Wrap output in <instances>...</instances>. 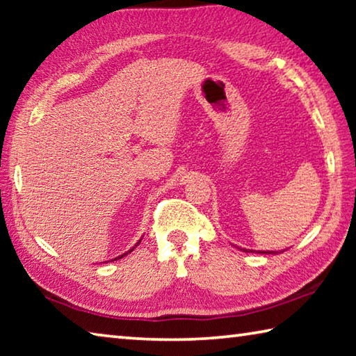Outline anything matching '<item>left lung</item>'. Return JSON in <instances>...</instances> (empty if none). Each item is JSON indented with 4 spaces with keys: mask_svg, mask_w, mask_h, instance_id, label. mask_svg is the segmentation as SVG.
Masks as SVG:
<instances>
[{
    "mask_svg": "<svg viewBox=\"0 0 356 356\" xmlns=\"http://www.w3.org/2000/svg\"><path fill=\"white\" fill-rule=\"evenodd\" d=\"M238 250H242V251H245V252H259V254H280V252H282V251H254V250H245V248H238Z\"/></svg>",
    "mask_w": 356,
    "mask_h": 356,
    "instance_id": "left-lung-1",
    "label": "left lung"
}]
</instances>
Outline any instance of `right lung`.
I'll use <instances>...</instances> for the list:
<instances>
[{"label":"right lung","instance_id":"1","mask_svg":"<svg viewBox=\"0 0 356 356\" xmlns=\"http://www.w3.org/2000/svg\"><path fill=\"white\" fill-rule=\"evenodd\" d=\"M140 242H141V240H140ZM140 242H138V243H136L135 246H138V245H140ZM135 246H134V248H131L130 251H127V252H124V254H120L119 257H116V259H114V261H118V259H122L124 256H127V254H129V252H131V251H134V250H135Z\"/></svg>","mask_w":356,"mask_h":356}]
</instances>
